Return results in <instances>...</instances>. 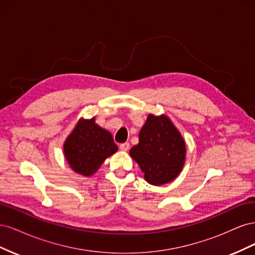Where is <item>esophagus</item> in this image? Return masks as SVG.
Instances as JSON below:
<instances>
[{
  "instance_id": "esophagus-1",
  "label": "esophagus",
  "mask_w": 255,
  "mask_h": 255,
  "mask_svg": "<svg viewBox=\"0 0 255 255\" xmlns=\"http://www.w3.org/2000/svg\"><path fill=\"white\" fill-rule=\"evenodd\" d=\"M119 148H120V150H122V151H128V150L129 149V143H128V142H125V143H120V145H119Z\"/></svg>"
}]
</instances>
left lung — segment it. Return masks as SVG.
I'll return each mask as SVG.
<instances>
[{
    "label": "left lung",
    "mask_w": 255,
    "mask_h": 255,
    "mask_svg": "<svg viewBox=\"0 0 255 255\" xmlns=\"http://www.w3.org/2000/svg\"><path fill=\"white\" fill-rule=\"evenodd\" d=\"M138 137L139 142L129 155L139 165L144 180L160 186L176 179L186 159V143L171 119L149 114Z\"/></svg>",
    "instance_id": "obj_1"
}]
</instances>
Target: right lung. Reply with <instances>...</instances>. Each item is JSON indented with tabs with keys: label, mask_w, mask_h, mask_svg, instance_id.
I'll use <instances>...</instances> for the list:
<instances>
[{
	"label": "right lung",
	"mask_w": 255,
	"mask_h": 255,
	"mask_svg": "<svg viewBox=\"0 0 255 255\" xmlns=\"http://www.w3.org/2000/svg\"><path fill=\"white\" fill-rule=\"evenodd\" d=\"M64 155L72 170L83 176L95 174L104 160L118 151L109 130L96 118H80L64 142Z\"/></svg>",
	"instance_id": "add662e5"
}]
</instances>
